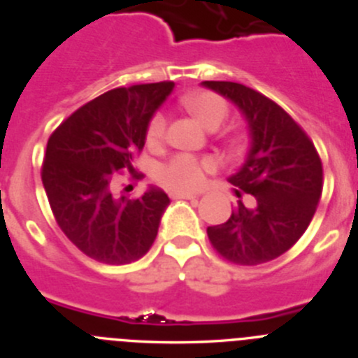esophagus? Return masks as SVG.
<instances>
[{
  "mask_svg": "<svg viewBox=\"0 0 358 358\" xmlns=\"http://www.w3.org/2000/svg\"><path fill=\"white\" fill-rule=\"evenodd\" d=\"M172 199H194V192H186V191H174L171 192Z\"/></svg>",
  "mask_w": 358,
  "mask_h": 358,
  "instance_id": "esophagus-1",
  "label": "esophagus"
}]
</instances>
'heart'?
<instances>
[{"mask_svg": "<svg viewBox=\"0 0 358 358\" xmlns=\"http://www.w3.org/2000/svg\"><path fill=\"white\" fill-rule=\"evenodd\" d=\"M182 105L206 129L216 130L228 119L229 105L214 92H197L182 99ZM167 119L161 112L154 113L147 125V144L157 145L166 137ZM216 164L209 157L192 154H178L159 171V180L172 191H196L203 187L206 176L214 171Z\"/></svg>", "mask_w": 358, "mask_h": 358, "instance_id": "b5f03b06", "label": "heart"}]
</instances>
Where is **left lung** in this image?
Instances as JSON below:
<instances>
[{"mask_svg":"<svg viewBox=\"0 0 358 358\" xmlns=\"http://www.w3.org/2000/svg\"><path fill=\"white\" fill-rule=\"evenodd\" d=\"M229 99L248 122L251 145L229 178L238 206L229 220L209 226L214 250L229 263L256 266L288 251L308 228L323 187V167L312 138L278 103L234 82H203ZM255 197L253 208L241 196Z\"/></svg>","mask_w":358,"mask_h":358,"instance_id":"8db88e82","label":"left lung"}]
</instances>
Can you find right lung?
I'll return each mask as SVG.
<instances>
[{"instance_id": "right-lung-1", "label": "right lung", "mask_w": 358, "mask_h": 358, "mask_svg": "<svg viewBox=\"0 0 358 358\" xmlns=\"http://www.w3.org/2000/svg\"><path fill=\"white\" fill-rule=\"evenodd\" d=\"M174 82L113 88L75 110L50 136L41 180L57 224L88 258L137 262L152 246L169 197L150 187L141 199L119 191L120 176L144 178L134 159L147 125Z\"/></svg>"}]
</instances>
